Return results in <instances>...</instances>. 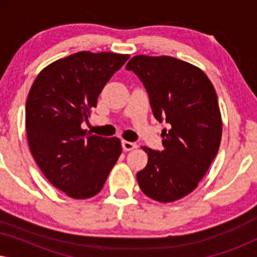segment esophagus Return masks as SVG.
<instances>
[{
    "label": "esophagus",
    "instance_id": "34e87169",
    "mask_svg": "<svg viewBox=\"0 0 257 257\" xmlns=\"http://www.w3.org/2000/svg\"><path fill=\"white\" fill-rule=\"evenodd\" d=\"M121 146H122V150H124V151H131V150L137 149V144L136 143L126 142V140H122Z\"/></svg>",
    "mask_w": 257,
    "mask_h": 257
}]
</instances>
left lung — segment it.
<instances>
[{"mask_svg": "<svg viewBox=\"0 0 257 257\" xmlns=\"http://www.w3.org/2000/svg\"><path fill=\"white\" fill-rule=\"evenodd\" d=\"M142 80L154 118L165 120L163 151L144 147L146 167L137 173L144 194L172 202L194 191L216 157L222 136L217 96L205 72L170 56H135L126 65Z\"/></svg>", "mask_w": 257, "mask_h": 257, "instance_id": "left-lung-1", "label": "left lung"}]
</instances>
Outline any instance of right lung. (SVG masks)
<instances>
[{
  "instance_id": "right-lung-1",
  "label": "right lung",
  "mask_w": 257,
  "mask_h": 257,
  "mask_svg": "<svg viewBox=\"0 0 257 257\" xmlns=\"http://www.w3.org/2000/svg\"><path fill=\"white\" fill-rule=\"evenodd\" d=\"M128 55L80 51L42 70L28 94L26 128L45 178L73 199L98 194L121 153L118 138L82 128L101 90Z\"/></svg>"
}]
</instances>
